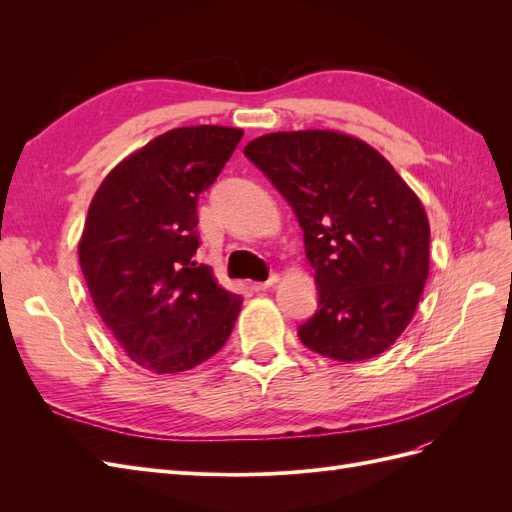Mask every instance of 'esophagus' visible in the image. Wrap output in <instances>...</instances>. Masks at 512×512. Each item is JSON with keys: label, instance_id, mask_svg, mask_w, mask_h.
I'll list each match as a JSON object with an SVG mask.
<instances>
[{"label": "esophagus", "instance_id": "obj_1", "mask_svg": "<svg viewBox=\"0 0 512 512\" xmlns=\"http://www.w3.org/2000/svg\"><path fill=\"white\" fill-rule=\"evenodd\" d=\"M277 280H280V277H277L275 273L269 277V280H265V282H254L252 284V288L256 290V292H260V290H267V288H271V286H275L277 284Z\"/></svg>", "mask_w": 512, "mask_h": 512}]
</instances>
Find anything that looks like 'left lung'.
<instances>
[{
    "mask_svg": "<svg viewBox=\"0 0 512 512\" xmlns=\"http://www.w3.org/2000/svg\"><path fill=\"white\" fill-rule=\"evenodd\" d=\"M243 153L303 228L318 286L303 346L344 363L393 346L429 275L427 213L408 183L374 147L333 130L265 134Z\"/></svg>",
    "mask_w": 512,
    "mask_h": 512,
    "instance_id": "1",
    "label": "left lung"
}]
</instances>
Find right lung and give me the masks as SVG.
I'll return each instance as SVG.
<instances>
[{"label": "right lung", "instance_id": "add662e5", "mask_svg": "<svg viewBox=\"0 0 512 512\" xmlns=\"http://www.w3.org/2000/svg\"><path fill=\"white\" fill-rule=\"evenodd\" d=\"M241 136L224 126L170 130L119 162L89 205L79 243L89 294L119 346L153 374L207 361L241 312L239 294L194 258L198 196Z\"/></svg>", "mask_w": 512, "mask_h": 512}]
</instances>
